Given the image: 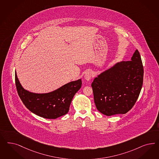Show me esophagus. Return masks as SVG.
Here are the masks:
<instances>
[{
	"mask_svg": "<svg viewBox=\"0 0 159 159\" xmlns=\"http://www.w3.org/2000/svg\"><path fill=\"white\" fill-rule=\"evenodd\" d=\"M84 77V78H85L86 80H87V81L90 80L91 78L92 77V72L88 71L87 72H85V74Z\"/></svg>",
	"mask_w": 159,
	"mask_h": 159,
	"instance_id": "34e87169",
	"label": "esophagus"
}]
</instances>
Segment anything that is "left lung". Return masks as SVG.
<instances>
[{"label": "left lung", "instance_id": "obj_1", "mask_svg": "<svg viewBox=\"0 0 159 159\" xmlns=\"http://www.w3.org/2000/svg\"><path fill=\"white\" fill-rule=\"evenodd\" d=\"M143 74L141 57L136 50L130 61L116 62L99 74L91 84L98 110L107 116L128 112L139 96Z\"/></svg>", "mask_w": 159, "mask_h": 159}]
</instances>
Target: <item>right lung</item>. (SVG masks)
Listing matches in <instances>:
<instances>
[{
    "instance_id": "1",
    "label": "right lung",
    "mask_w": 159,
    "mask_h": 159,
    "mask_svg": "<svg viewBox=\"0 0 159 159\" xmlns=\"http://www.w3.org/2000/svg\"><path fill=\"white\" fill-rule=\"evenodd\" d=\"M16 86L21 101L29 111L46 119H56L68 112L74 95L81 88V79L68 82L56 90L37 93L26 90L21 85L15 72Z\"/></svg>"
}]
</instances>
